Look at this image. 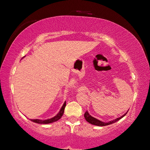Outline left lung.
Listing matches in <instances>:
<instances>
[{
    "label": "left lung",
    "mask_w": 150,
    "mask_h": 150,
    "mask_svg": "<svg viewBox=\"0 0 150 150\" xmlns=\"http://www.w3.org/2000/svg\"><path fill=\"white\" fill-rule=\"evenodd\" d=\"M127 112H126L124 115H123L122 116H121L120 117L117 118V119H115V120H114L112 121H110V122H102V121L97 120V119H96L95 117H93L90 115L89 113L87 111H86L85 113L84 114V117H85L86 121H87V122L90 123L91 124L95 125V126H108V125L112 124H113V123L117 122V121L121 120L122 117H124L127 114Z\"/></svg>",
    "instance_id": "1"
}]
</instances>
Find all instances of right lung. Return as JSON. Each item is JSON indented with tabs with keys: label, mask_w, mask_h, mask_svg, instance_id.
Listing matches in <instances>:
<instances>
[{
	"label": "right lung",
	"mask_w": 150,
	"mask_h": 150,
	"mask_svg": "<svg viewBox=\"0 0 150 150\" xmlns=\"http://www.w3.org/2000/svg\"><path fill=\"white\" fill-rule=\"evenodd\" d=\"M65 106H66V102H64L63 105L61 107L60 111L59 112V113L55 115L54 117L48 119V120H38V119H36V120H30V121L33 122L35 123H37V124H50V123H53L54 122H57L59 120H60L61 118V117L64 113V109Z\"/></svg>",
	"instance_id": "1"
}]
</instances>
